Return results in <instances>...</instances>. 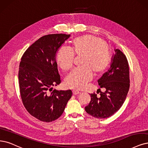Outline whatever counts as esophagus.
Instances as JSON below:
<instances>
[{"mask_svg": "<svg viewBox=\"0 0 148 148\" xmlns=\"http://www.w3.org/2000/svg\"><path fill=\"white\" fill-rule=\"evenodd\" d=\"M80 92H79V91H77V90H73V94L74 95H79V94H80Z\"/></svg>", "mask_w": 148, "mask_h": 148, "instance_id": "esophagus-1", "label": "esophagus"}]
</instances>
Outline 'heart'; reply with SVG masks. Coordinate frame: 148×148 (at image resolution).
I'll return each mask as SVG.
<instances>
[{"instance_id":"heart-1","label":"heart","mask_w":148,"mask_h":148,"mask_svg":"<svg viewBox=\"0 0 148 148\" xmlns=\"http://www.w3.org/2000/svg\"><path fill=\"white\" fill-rule=\"evenodd\" d=\"M74 55L83 56L80 66L82 68L73 71L66 78L65 84L70 88L84 89L92 80V74L99 75L107 68L111 60L110 48L101 38L85 35L74 38L71 50L61 47L57 51L56 59L63 71H68L73 67Z\"/></svg>"}]
</instances>
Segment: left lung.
<instances>
[{
    "mask_svg": "<svg viewBox=\"0 0 148 148\" xmlns=\"http://www.w3.org/2000/svg\"><path fill=\"white\" fill-rule=\"evenodd\" d=\"M114 51L110 68L97 81L101 88H105L106 91L101 92L99 97L95 92L90 94L91 101L85 107L87 113L98 119L108 118L116 113L123 106L129 90L127 58L119 49Z\"/></svg>",
    "mask_w": 148,
    "mask_h": 148,
    "instance_id": "1",
    "label": "left lung"
}]
</instances>
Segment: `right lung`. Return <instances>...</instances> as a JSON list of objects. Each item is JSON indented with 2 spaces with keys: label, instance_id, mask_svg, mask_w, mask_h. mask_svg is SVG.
I'll list each match as a JSON object with an SVG mask.
<instances>
[{
  "label": "right lung",
  "instance_id": "1",
  "mask_svg": "<svg viewBox=\"0 0 148 148\" xmlns=\"http://www.w3.org/2000/svg\"><path fill=\"white\" fill-rule=\"evenodd\" d=\"M69 37L62 34L43 36L21 58L18 78L22 101L32 116L43 122L58 119L72 96L71 90H52L61 82L56 53Z\"/></svg>",
  "mask_w": 148,
  "mask_h": 148
}]
</instances>
